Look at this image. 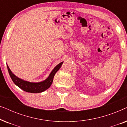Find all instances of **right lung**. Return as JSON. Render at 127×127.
Wrapping results in <instances>:
<instances>
[{
    "label": "right lung",
    "mask_w": 127,
    "mask_h": 127,
    "mask_svg": "<svg viewBox=\"0 0 127 127\" xmlns=\"http://www.w3.org/2000/svg\"><path fill=\"white\" fill-rule=\"evenodd\" d=\"M63 62H62L58 64L53 69V70L51 71L48 77L46 79H45L44 80L42 81H40V82L37 83L30 82V81H28L24 80L23 79H20V78L17 77L15 74L13 73V72L10 70L8 65L7 69L12 80L19 88L24 90V91L28 92V93H40L46 91V90L50 88V87L51 86L52 83H53V79L55 73L60 69V67H61Z\"/></svg>",
    "instance_id": "1"
}]
</instances>
